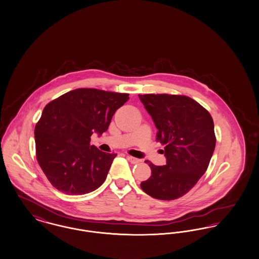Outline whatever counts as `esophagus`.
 <instances>
[{
	"mask_svg": "<svg viewBox=\"0 0 259 259\" xmlns=\"http://www.w3.org/2000/svg\"><path fill=\"white\" fill-rule=\"evenodd\" d=\"M126 158H127V160H128V161H130L132 163H139L141 161H142L141 159H137V158L132 157V156H127Z\"/></svg>",
	"mask_w": 259,
	"mask_h": 259,
	"instance_id": "obj_1",
	"label": "esophagus"
}]
</instances>
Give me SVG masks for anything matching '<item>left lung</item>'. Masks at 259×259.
I'll use <instances>...</instances> for the list:
<instances>
[{
  "mask_svg": "<svg viewBox=\"0 0 259 259\" xmlns=\"http://www.w3.org/2000/svg\"><path fill=\"white\" fill-rule=\"evenodd\" d=\"M155 123L157 140L164 145L165 165L149 161L151 177L141 189L158 200H176L203 177L215 148L210 114L188 96L138 95Z\"/></svg>",
  "mask_w": 259,
  "mask_h": 259,
  "instance_id": "obj_1",
  "label": "left lung"
}]
</instances>
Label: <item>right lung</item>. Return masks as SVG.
<instances>
[{
  "instance_id": "right-lung-1",
  "label": "right lung",
  "mask_w": 259,
  "mask_h": 259,
  "mask_svg": "<svg viewBox=\"0 0 259 259\" xmlns=\"http://www.w3.org/2000/svg\"><path fill=\"white\" fill-rule=\"evenodd\" d=\"M127 100V94L78 89L45 107L35 126L36 155L57 190L83 195L103 184L117 154L91 145V136L106 132L116 110Z\"/></svg>"
}]
</instances>
